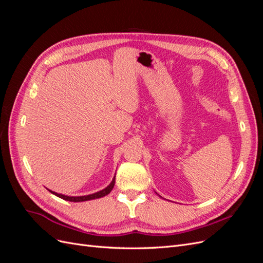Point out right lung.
<instances>
[{
  "label": "right lung",
  "instance_id": "obj_1",
  "mask_svg": "<svg viewBox=\"0 0 263 263\" xmlns=\"http://www.w3.org/2000/svg\"><path fill=\"white\" fill-rule=\"evenodd\" d=\"M114 184H115V178L113 179V181L110 182V184L105 187L104 190L100 191V192H97L94 194H90V195H84V196H67V195H62V194H58L55 192H52V191H50V192L52 194H54L55 196H58L60 198H62V200H66V201H70V202H83V201H90V200H94V198H99V197H103L107 195L110 191L113 190L114 187Z\"/></svg>",
  "mask_w": 263,
  "mask_h": 263
}]
</instances>
